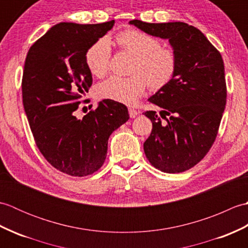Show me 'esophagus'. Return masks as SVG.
Here are the masks:
<instances>
[{"mask_svg": "<svg viewBox=\"0 0 248 248\" xmlns=\"http://www.w3.org/2000/svg\"><path fill=\"white\" fill-rule=\"evenodd\" d=\"M129 114H130V117L131 118H134V117H136V116L140 114V112H139V110L134 109V108H129Z\"/></svg>", "mask_w": 248, "mask_h": 248, "instance_id": "esophagus-1", "label": "esophagus"}]
</instances>
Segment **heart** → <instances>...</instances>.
<instances>
[{
  "label": "heart",
  "instance_id": "obj_1",
  "mask_svg": "<svg viewBox=\"0 0 248 248\" xmlns=\"http://www.w3.org/2000/svg\"><path fill=\"white\" fill-rule=\"evenodd\" d=\"M116 40L121 49L134 55L128 78L112 77L96 88L99 98L110 101L134 104L148 84L160 89L170 83L177 70V55L171 48L161 46V41L139 30L120 31ZM86 65L93 76L104 77L109 69L110 43L107 37L89 46L85 54Z\"/></svg>",
  "mask_w": 248,
  "mask_h": 248
}]
</instances>
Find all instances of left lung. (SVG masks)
<instances>
[{
  "instance_id": "obj_1",
  "label": "left lung",
  "mask_w": 248,
  "mask_h": 248,
  "mask_svg": "<svg viewBox=\"0 0 248 248\" xmlns=\"http://www.w3.org/2000/svg\"><path fill=\"white\" fill-rule=\"evenodd\" d=\"M129 23L168 39L177 55L172 80L148 99L162 108L166 123L155 110L144 113L152 123L144 151L161 171H186L203 159L217 135L227 98L222 55L202 31L184 22Z\"/></svg>"
}]
</instances>
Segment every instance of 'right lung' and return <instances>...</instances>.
Here are the masks:
<instances>
[{"mask_svg":"<svg viewBox=\"0 0 248 248\" xmlns=\"http://www.w3.org/2000/svg\"><path fill=\"white\" fill-rule=\"evenodd\" d=\"M115 21L99 24L61 22L31 46L23 78V107L36 145L50 164L75 177L103 165L109 135L130 116L123 103L104 99L82 119L80 99L93 84L85 54Z\"/></svg>","mask_w":248,"mask_h":248,"instance_id":"right-lung-1","label":"right lung"}]
</instances>
